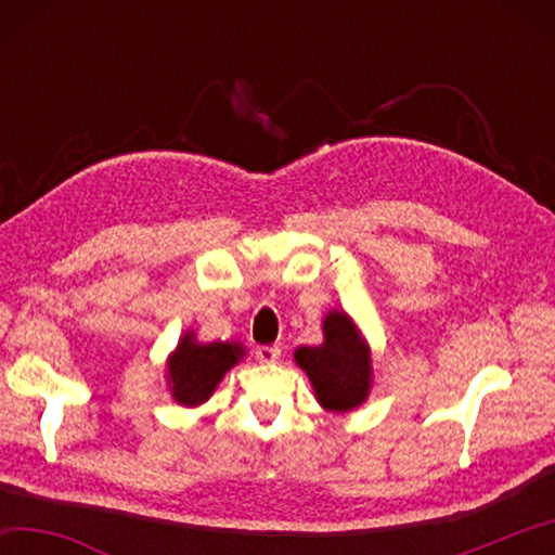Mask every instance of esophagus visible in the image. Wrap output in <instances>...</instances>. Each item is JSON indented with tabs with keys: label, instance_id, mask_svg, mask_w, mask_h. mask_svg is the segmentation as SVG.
Segmentation results:
<instances>
[{
	"label": "esophagus",
	"instance_id": "34e87169",
	"mask_svg": "<svg viewBox=\"0 0 555 555\" xmlns=\"http://www.w3.org/2000/svg\"><path fill=\"white\" fill-rule=\"evenodd\" d=\"M255 357L261 362V364H274L279 357H281V350L276 345H261L255 350Z\"/></svg>",
	"mask_w": 555,
	"mask_h": 555
}]
</instances>
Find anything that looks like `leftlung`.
I'll use <instances>...</instances> for the list:
<instances>
[{
	"instance_id": "left-lung-1",
	"label": "left lung",
	"mask_w": 555,
	"mask_h": 555,
	"mask_svg": "<svg viewBox=\"0 0 555 555\" xmlns=\"http://www.w3.org/2000/svg\"><path fill=\"white\" fill-rule=\"evenodd\" d=\"M323 345L298 347L296 364L308 374L315 399L327 411H352L370 397L372 354L352 318L331 311L323 321Z\"/></svg>"
}]
</instances>
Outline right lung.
I'll return each mask as SVG.
<instances>
[{
	"label": "right lung",
	"mask_w": 555,
	"mask_h": 555,
	"mask_svg": "<svg viewBox=\"0 0 555 555\" xmlns=\"http://www.w3.org/2000/svg\"><path fill=\"white\" fill-rule=\"evenodd\" d=\"M242 357L240 343H198L193 333H185L166 362L171 397L181 406H201Z\"/></svg>",
	"instance_id": "add662e5"
}]
</instances>
